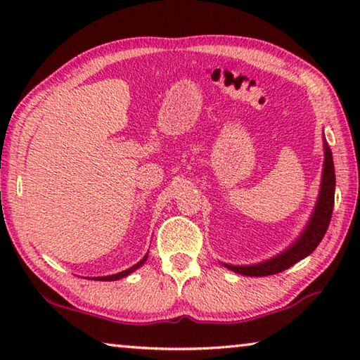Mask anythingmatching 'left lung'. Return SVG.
I'll return each mask as SVG.
<instances>
[{"instance_id": "obj_1", "label": "left lung", "mask_w": 360, "mask_h": 360, "mask_svg": "<svg viewBox=\"0 0 360 360\" xmlns=\"http://www.w3.org/2000/svg\"><path fill=\"white\" fill-rule=\"evenodd\" d=\"M333 200H335V168H333V157L332 150L324 139V168H322V179L319 187V195L316 200L314 210L311 217L308 219L307 225L302 230V233L297 236V240L292 243L289 248H285L283 252L276 254L275 257L259 262L252 265H230L222 264L229 270L240 273L245 276H268L276 275L288 270L297 262L308 257L311 254L321 240L324 238L328 224H330L332 211H333Z\"/></svg>"}]
</instances>
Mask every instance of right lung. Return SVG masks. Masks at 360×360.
<instances>
[{
    "label": "right lung",
    "instance_id": "add662e5",
    "mask_svg": "<svg viewBox=\"0 0 360 360\" xmlns=\"http://www.w3.org/2000/svg\"><path fill=\"white\" fill-rule=\"evenodd\" d=\"M146 260H148V254H146L144 257H143L141 260H139L136 265H133V266H130V268H127V270H124V271H120V273H115V275H109V276H98V278H92V279H100V281H115V279H122V278L129 276L130 273H133V271H135V270H138L139 266H143Z\"/></svg>",
    "mask_w": 360,
    "mask_h": 360
}]
</instances>
